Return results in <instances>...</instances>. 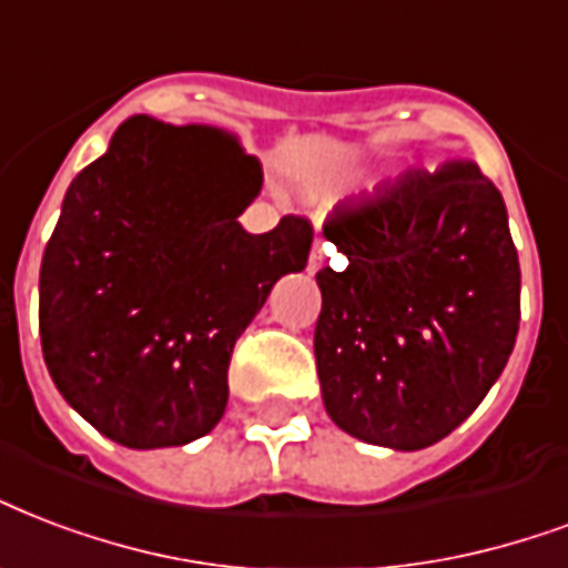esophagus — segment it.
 Listing matches in <instances>:
<instances>
[{"mask_svg":"<svg viewBox=\"0 0 568 568\" xmlns=\"http://www.w3.org/2000/svg\"><path fill=\"white\" fill-rule=\"evenodd\" d=\"M327 253H331V246L324 244L322 237L315 241L313 253H310V274H315V271H322L324 262H327Z\"/></svg>","mask_w":568,"mask_h":568,"instance_id":"esophagus-1","label":"esophagus"}]
</instances>
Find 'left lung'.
Returning <instances> with one entry per match:
<instances>
[{
  "label": "left lung",
  "instance_id": "left-lung-1",
  "mask_svg": "<svg viewBox=\"0 0 568 568\" xmlns=\"http://www.w3.org/2000/svg\"><path fill=\"white\" fill-rule=\"evenodd\" d=\"M315 366L342 432L389 449L447 438L486 399L521 318L504 196L474 160L345 199L324 220Z\"/></svg>",
  "mask_w": 568,
  "mask_h": 568
}]
</instances>
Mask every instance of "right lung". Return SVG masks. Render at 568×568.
<instances>
[{
	"label": "right lung",
	"instance_id": "1",
	"mask_svg": "<svg viewBox=\"0 0 568 568\" xmlns=\"http://www.w3.org/2000/svg\"><path fill=\"white\" fill-rule=\"evenodd\" d=\"M258 190V160L223 130L133 115L64 193L41 262L43 363L121 447L207 435L237 336L276 280L306 267V216L265 235L237 223Z\"/></svg>",
	"mask_w": 568,
	"mask_h": 568
}]
</instances>
